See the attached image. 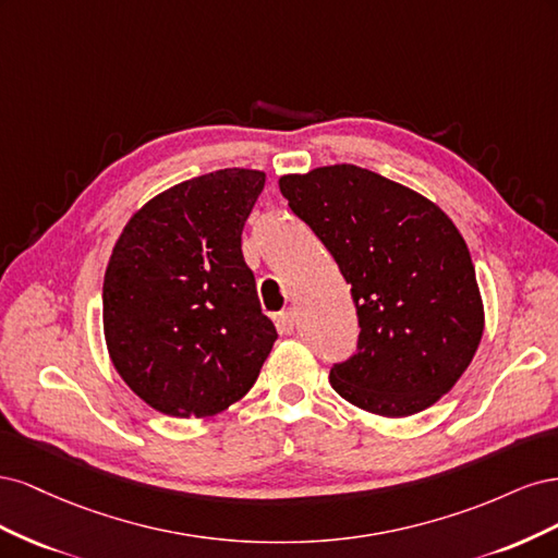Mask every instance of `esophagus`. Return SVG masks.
<instances>
[{
    "instance_id": "obj_1",
    "label": "esophagus",
    "mask_w": 558,
    "mask_h": 558,
    "mask_svg": "<svg viewBox=\"0 0 558 558\" xmlns=\"http://www.w3.org/2000/svg\"><path fill=\"white\" fill-rule=\"evenodd\" d=\"M295 326H298V314H295V310L289 307V310L279 314V330H281V332L291 335V332L295 330Z\"/></svg>"
}]
</instances>
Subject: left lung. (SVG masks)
Here are the masks:
<instances>
[{
	"instance_id": "left-lung-1",
	"label": "left lung",
	"mask_w": 558,
	"mask_h": 558,
	"mask_svg": "<svg viewBox=\"0 0 558 558\" xmlns=\"http://www.w3.org/2000/svg\"><path fill=\"white\" fill-rule=\"evenodd\" d=\"M279 189L356 302L359 344L332 365L335 391L379 416L430 408L465 373L484 332L461 232L424 195L356 165L286 174Z\"/></svg>"
}]
</instances>
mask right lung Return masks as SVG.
Segmentation results:
<instances>
[{"label": "right lung", "instance_id": "add662e5", "mask_svg": "<svg viewBox=\"0 0 558 558\" xmlns=\"http://www.w3.org/2000/svg\"><path fill=\"white\" fill-rule=\"evenodd\" d=\"M265 185L258 170H218L160 193L130 218L105 275L113 367L150 408L211 416L256 384L277 340L242 230Z\"/></svg>", "mask_w": 558, "mask_h": 558}]
</instances>
